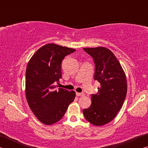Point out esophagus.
I'll return each instance as SVG.
<instances>
[{
	"label": "esophagus",
	"instance_id": "esophagus-1",
	"mask_svg": "<svg viewBox=\"0 0 148 148\" xmlns=\"http://www.w3.org/2000/svg\"><path fill=\"white\" fill-rule=\"evenodd\" d=\"M76 95L77 96H78V97H79V96H84V93H83V92H76Z\"/></svg>",
	"mask_w": 148,
	"mask_h": 148
}]
</instances>
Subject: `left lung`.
I'll use <instances>...</instances> for the list:
<instances>
[{
  "label": "left lung",
  "instance_id": "8db88e82",
  "mask_svg": "<svg viewBox=\"0 0 148 148\" xmlns=\"http://www.w3.org/2000/svg\"><path fill=\"white\" fill-rule=\"evenodd\" d=\"M95 64V80L100 83L98 92L91 95V104L83 110L85 118L91 124L102 126L117 116L127 92V79L118 60L104 47L84 48Z\"/></svg>",
  "mask_w": 148,
  "mask_h": 148
}]
</instances>
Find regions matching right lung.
<instances>
[{
  "instance_id": "add662e5",
  "label": "right lung",
  "mask_w": 148,
  "mask_h": 148,
  "mask_svg": "<svg viewBox=\"0 0 148 148\" xmlns=\"http://www.w3.org/2000/svg\"><path fill=\"white\" fill-rule=\"evenodd\" d=\"M74 49L47 44L37 50L26 69V99L30 108L40 121L52 125L61 119L76 97L74 91L59 88L62 77L61 62Z\"/></svg>"
}]
</instances>
